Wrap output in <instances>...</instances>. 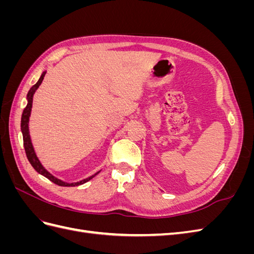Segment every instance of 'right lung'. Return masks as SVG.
Wrapping results in <instances>:
<instances>
[{
    "mask_svg": "<svg viewBox=\"0 0 254 254\" xmlns=\"http://www.w3.org/2000/svg\"><path fill=\"white\" fill-rule=\"evenodd\" d=\"M45 73H47V71H44L41 74L39 80H38L37 83L34 84V86L29 89L28 93H27V96H26V98H27V105H26V107L24 108V110H23V113H22V118H21V131H22V135H23V144H24L26 157H27V159L29 161V163L32 164V166L35 168V171L37 173H39L40 175L44 176L45 178H48L52 182L57 184V186H59V187H76V186H80V184L86 183L89 180H91L92 178H94V177L101 171L95 173L94 175L88 177V178H86V179L79 181V182H73V183L64 182L63 180L56 178L55 176L52 175L50 172H48L47 170H45L44 166L41 164L40 160L38 159L36 152H35V149H34L32 140H30L28 123H29V117H30V112H32V107H33V97H34V94H35L36 90L39 88V86L41 84V82H42V80L44 78Z\"/></svg>",
    "mask_w": 254,
    "mask_h": 254,
    "instance_id": "1",
    "label": "right lung"
}]
</instances>
